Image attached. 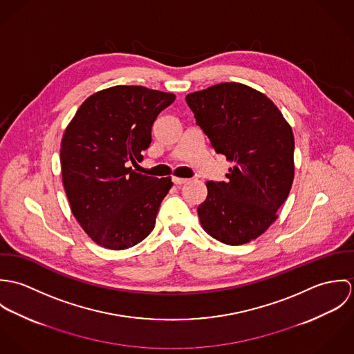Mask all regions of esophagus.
Instances as JSON below:
<instances>
[{
  "mask_svg": "<svg viewBox=\"0 0 354 354\" xmlns=\"http://www.w3.org/2000/svg\"><path fill=\"white\" fill-rule=\"evenodd\" d=\"M171 181H173L176 185H181V184H185L188 180H187V178H181V177L173 176V177H171Z\"/></svg>",
  "mask_w": 354,
  "mask_h": 354,
  "instance_id": "esophagus-1",
  "label": "esophagus"
}]
</instances>
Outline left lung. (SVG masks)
Segmentation results:
<instances>
[{
    "instance_id": "obj_1",
    "label": "left lung",
    "mask_w": 354,
    "mask_h": 354,
    "mask_svg": "<svg viewBox=\"0 0 354 354\" xmlns=\"http://www.w3.org/2000/svg\"><path fill=\"white\" fill-rule=\"evenodd\" d=\"M196 124L233 162L226 181H207L198 207L203 229L227 245L257 239L277 219L295 178V136L274 102L241 83L188 94Z\"/></svg>"
}]
</instances>
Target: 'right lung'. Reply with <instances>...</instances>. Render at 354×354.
<instances>
[{
	"label": "right lung",
	"instance_id": "right-lung-1",
	"mask_svg": "<svg viewBox=\"0 0 354 354\" xmlns=\"http://www.w3.org/2000/svg\"><path fill=\"white\" fill-rule=\"evenodd\" d=\"M174 94L142 86H115L82 103L61 142L62 184L72 214L84 232L107 250H127L155 226L170 177L136 173L151 143L158 114Z\"/></svg>",
	"mask_w": 354,
	"mask_h": 354
}]
</instances>
